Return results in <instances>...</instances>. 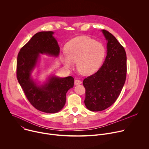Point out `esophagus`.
I'll return each instance as SVG.
<instances>
[{
	"mask_svg": "<svg viewBox=\"0 0 149 149\" xmlns=\"http://www.w3.org/2000/svg\"><path fill=\"white\" fill-rule=\"evenodd\" d=\"M74 84H75V85H80V84H82V82L80 81V80H78V79H76L75 81V82H74Z\"/></svg>",
	"mask_w": 149,
	"mask_h": 149,
	"instance_id": "34e87169",
	"label": "esophagus"
}]
</instances>
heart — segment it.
Masks as SVG:
<instances>
[{
  "label": "heart",
  "instance_id": "obj_1",
  "mask_svg": "<svg viewBox=\"0 0 149 149\" xmlns=\"http://www.w3.org/2000/svg\"><path fill=\"white\" fill-rule=\"evenodd\" d=\"M66 55L60 56L65 68H73L77 63L78 72L85 76L91 75L100 67L105 55L102 44L87 36H79L68 42L65 46Z\"/></svg>",
  "mask_w": 149,
  "mask_h": 149
}]
</instances>
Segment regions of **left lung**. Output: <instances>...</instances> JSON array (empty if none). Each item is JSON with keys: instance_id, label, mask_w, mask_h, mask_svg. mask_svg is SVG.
<instances>
[{"instance_id": "obj_1", "label": "left lung", "mask_w": 149, "mask_h": 149, "mask_svg": "<svg viewBox=\"0 0 149 149\" xmlns=\"http://www.w3.org/2000/svg\"><path fill=\"white\" fill-rule=\"evenodd\" d=\"M107 40V56L101 67L85 78L84 103L92 111H102L113 104L120 94L127 73L126 53L117 39L109 32L101 30Z\"/></svg>"}]
</instances>
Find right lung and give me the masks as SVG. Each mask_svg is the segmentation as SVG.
<instances>
[{
	"label": "right lung",
	"mask_w": 149,
	"mask_h": 149,
	"mask_svg": "<svg viewBox=\"0 0 149 149\" xmlns=\"http://www.w3.org/2000/svg\"><path fill=\"white\" fill-rule=\"evenodd\" d=\"M54 34L52 31L36 33L21 48L17 58L16 74L20 86L33 107L47 113H58L63 109L66 94L74 84L71 76L61 78L51 74L42 84L32 76L39 65L40 54L59 56V47Z\"/></svg>",
	"instance_id": "add662e5"
}]
</instances>
